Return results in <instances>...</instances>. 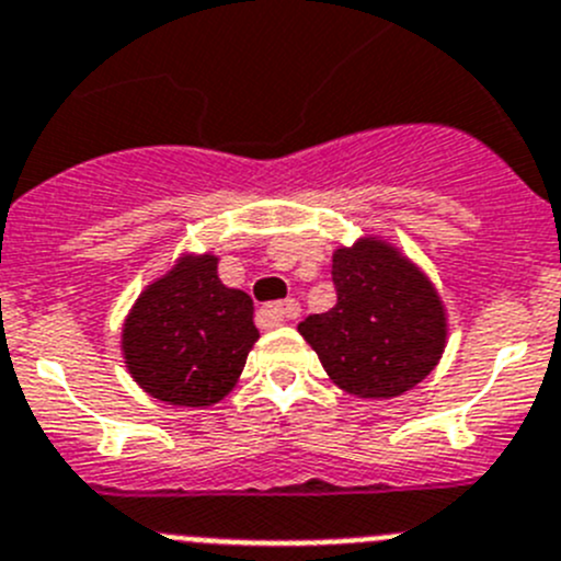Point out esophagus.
<instances>
[{
	"label": "esophagus",
	"mask_w": 561,
	"mask_h": 561,
	"mask_svg": "<svg viewBox=\"0 0 561 561\" xmlns=\"http://www.w3.org/2000/svg\"><path fill=\"white\" fill-rule=\"evenodd\" d=\"M298 312H301V305H298L296 298H285V301H276V305L263 307L260 318H263V323H268V327H279V323H287L293 321V318H298Z\"/></svg>",
	"instance_id": "obj_1"
}]
</instances>
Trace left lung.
Instances as JSON below:
<instances>
[{"label": "left lung", "mask_w": 561, "mask_h": 561, "mask_svg": "<svg viewBox=\"0 0 561 561\" xmlns=\"http://www.w3.org/2000/svg\"><path fill=\"white\" fill-rule=\"evenodd\" d=\"M337 305L298 323L323 370L357 399H396L437 368L448 318L437 287L410 256L379 238L332 254Z\"/></svg>", "instance_id": "8db88e82"}]
</instances>
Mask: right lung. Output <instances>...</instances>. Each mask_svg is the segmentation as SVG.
Instances as JSON below:
<instances>
[{
  "mask_svg": "<svg viewBox=\"0 0 561 561\" xmlns=\"http://www.w3.org/2000/svg\"><path fill=\"white\" fill-rule=\"evenodd\" d=\"M249 293L218 279L216 254H182L169 274L140 293L124 318L129 376L151 399L213 407L232 392L254 348Z\"/></svg>",
  "mask_w": 561,
  "mask_h": 561,
  "instance_id": "1",
  "label": "right lung"
}]
</instances>
